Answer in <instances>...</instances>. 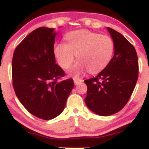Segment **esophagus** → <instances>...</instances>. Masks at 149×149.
<instances>
[{"instance_id": "esophagus-1", "label": "esophagus", "mask_w": 149, "mask_h": 149, "mask_svg": "<svg viewBox=\"0 0 149 149\" xmlns=\"http://www.w3.org/2000/svg\"><path fill=\"white\" fill-rule=\"evenodd\" d=\"M73 81H74L75 84H76V85H78V84H79L80 83L83 82V79H78V78H74V79H73Z\"/></svg>"}]
</instances>
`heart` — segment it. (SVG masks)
<instances>
[{
	"mask_svg": "<svg viewBox=\"0 0 149 149\" xmlns=\"http://www.w3.org/2000/svg\"><path fill=\"white\" fill-rule=\"evenodd\" d=\"M66 40L68 44L58 43L54 53L59 65L66 70L73 63L76 55L79 61L71 69L73 76H79L87 70L98 73L112 60L115 45L109 36L79 30L67 34Z\"/></svg>",
	"mask_w": 149,
	"mask_h": 149,
	"instance_id": "obj_1",
	"label": "heart"
}]
</instances>
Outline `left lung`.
I'll use <instances>...</instances> for the list:
<instances>
[{
  "label": "left lung",
  "instance_id": "obj_1",
  "mask_svg": "<svg viewBox=\"0 0 149 149\" xmlns=\"http://www.w3.org/2000/svg\"><path fill=\"white\" fill-rule=\"evenodd\" d=\"M115 45V53L107 66L95 77L84 81L87 107L101 116L121 110L131 97L138 78L136 50L120 33L107 27Z\"/></svg>",
  "mask_w": 149,
  "mask_h": 149
}]
</instances>
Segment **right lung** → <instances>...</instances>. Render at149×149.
<instances>
[{
    "label": "right lung",
    "mask_w": 149,
    "mask_h": 149,
    "mask_svg": "<svg viewBox=\"0 0 149 149\" xmlns=\"http://www.w3.org/2000/svg\"><path fill=\"white\" fill-rule=\"evenodd\" d=\"M54 29L40 27L16 47L12 63V84L23 106L42 120L54 118L63 111L74 87L72 79L56 64Z\"/></svg>",
    "instance_id": "right-lung-1"
}]
</instances>
